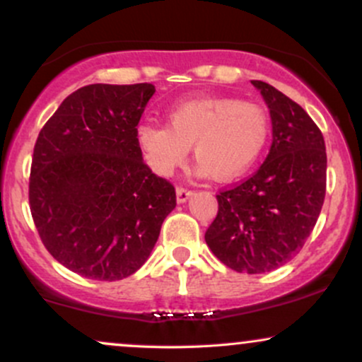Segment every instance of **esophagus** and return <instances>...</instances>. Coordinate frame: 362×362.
I'll use <instances>...</instances> for the list:
<instances>
[{
  "instance_id": "34e87169",
  "label": "esophagus",
  "mask_w": 362,
  "mask_h": 362,
  "mask_svg": "<svg viewBox=\"0 0 362 362\" xmlns=\"http://www.w3.org/2000/svg\"><path fill=\"white\" fill-rule=\"evenodd\" d=\"M190 195H192V190L190 189H187V187H182V185L177 187V201L178 202H185Z\"/></svg>"
}]
</instances>
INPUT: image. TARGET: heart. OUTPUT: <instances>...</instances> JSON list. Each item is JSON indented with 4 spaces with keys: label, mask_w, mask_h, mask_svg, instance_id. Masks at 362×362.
<instances>
[{
    "label": "heart",
    "mask_w": 362,
    "mask_h": 362,
    "mask_svg": "<svg viewBox=\"0 0 362 362\" xmlns=\"http://www.w3.org/2000/svg\"><path fill=\"white\" fill-rule=\"evenodd\" d=\"M167 117V126L143 120L136 127V143L158 175H170L192 148L199 172L214 180H231L257 163L272 132L267 107L240 98L182 102Z\"/></svg>",
    "instance_id": "heart-1"
}]
</instances>
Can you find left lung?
I'll list each match as a JSON object with an SVG mask.
<instances>
[{
  "instance_id": "left-lung-1",
  "label": "left lung",
  "mask_w": 362,
  "mask_h": 362,
  "mask_svg": "<svg viewBox=\"0 0 362 362\" xmlns=\"http://www.w3.org/2000/svg\"><path fill=\"white\" fill-rule=\"evenodd\" d=\"M272 117V146L262 167L216 194L206 231L211 252L236 272H271L305 245L327 190L323 134L301 105L264 81H252Z\"/></svg>"
}]
</instances>
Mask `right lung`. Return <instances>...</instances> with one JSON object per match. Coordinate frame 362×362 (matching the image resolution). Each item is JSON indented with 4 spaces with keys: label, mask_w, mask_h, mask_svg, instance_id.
Returning a JSON list of instances; mask_svg holds the SVG:
<instances>
[{
    "label": "right lung",
    "mask_w": 362,
    "mask_h": 362,
    "mask_svg": "<svg viewBox=\"0 0 362 362\" xmlns=\"http://www.w3.org/2000/svg\"><path fill=\"white\" fill-rule=\"evenodd\" d=\"M151 83L83 86L35 141L28 202L47 252L86 279L134 274L177 206L175 187L151 172L136 127Z\"/></svg>",
    "instance_id": "add662e5"
}]
</instances>
